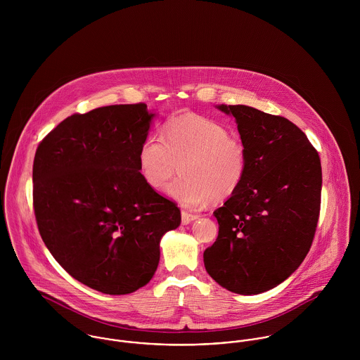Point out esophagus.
Returning a JSON list of instances; mask_svg holds the SVG:
<instances>
[{
  "instance_id": "esophagus-1",
  "label": "esophagus",
  "mask_w": 360,
  "mask_h": 360,
  "mask_svg": "<svg viewBox=\"0 0 360 360\" xmlns=\"http://www.w3.org/2000/svg\"><path fill=\"white\" fill-rule=\"evenodd\" d=\"M197 217H198V216L194 214V213H188V212H186V210L181 212V223H183V224H188V223H191L193 220H195Z\"/></svg>"
}]
</instances>
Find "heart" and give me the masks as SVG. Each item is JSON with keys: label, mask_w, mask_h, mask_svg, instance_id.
Masks as SVG:
<instances>
[{"label": "heart", "mask_w": 360, "mask_h": 360, "mask_svg": "<svg viewBox=\"0 0 360 360\" xmlns=\"http://www.w3.org/2000/svg\"><path fill=\"white\" fill-rule=\"evenodd\" d=\"M181 176L169 184L167 193L179 204L204 205L210 198L221 201L233 195L248 170L245 144L229 136L213 119L186 115L165 124V137L150 134L139 151V169L144 181L162 190L177 172Z\"/></svg>", "instance_id": "obj_1"}]
</instances>
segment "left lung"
Masks as SVG:
<instances>
[{
	"instance_id": "8db88e82",
	"label": "left lung",
	"mask_w": 360,
	"mask_h": 360,
	"mask_svg": "<svg viewBox=\"0 0 360 360\" xmlns=\"http://www.w3.org/2000/svg\"><path fill=\"white\" fill-rule=\"evenodd\" d=\"M217 108L236 117L250 163L237 191L213 212L219 236L204 263L223 288L260 294L288 278L308 255L320 213V156L283 116L247 105Z\"/></svg>"
}]
</instances>
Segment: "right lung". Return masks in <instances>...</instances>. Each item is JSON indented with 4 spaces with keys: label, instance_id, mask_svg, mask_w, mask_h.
<instances>
[{
    "label": "right lung",
    "instance_id": "1",
    "mask_svg": "<svg viewBox=\"0 0 360 360\" xmlns=\"http://www.w3.org/2000/svg\"><path fill=\"white\" fill-rule=\"evenodd\" d=\"M154 116L143 103L75 113L34 155L40 236L73 278L103 294L144 287L158 267L162 236L181 221L177 205L151 188L139 169Z\"/></svg>",
    "mask_w": 360,
    "mask_h": 360
}]
</instances>
